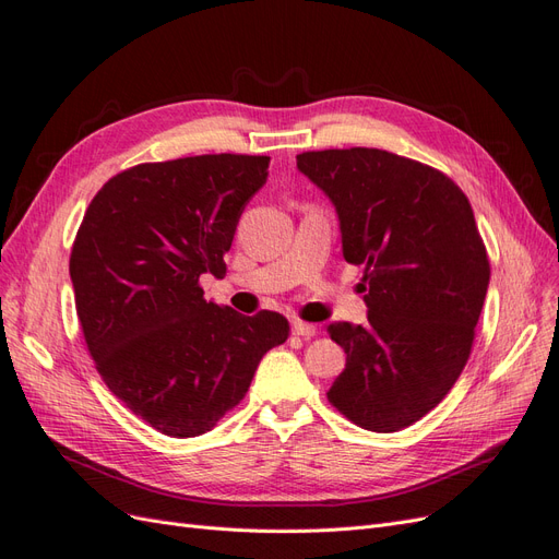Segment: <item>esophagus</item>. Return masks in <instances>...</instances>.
<instances>
[{
	"instance_id": "1",
	"label": "esophagus",
	"mask_w": 559,
	"mask_h": 559,
	"mask_svg": "<svg viewBox=\"0 0 559 559\" xmlns=\"http://www.w3.org/2000/svg\"><path fill=\"white\" fill-rule=\"evenodd\" d=\"M292 331H294V335H300V337H312V335H317V326H314V324H308V321H300V319L294 321Z\"/></svg>"
}]
</instances>
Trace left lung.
Returning <instances> with one entry per match:
<instances>
[{
  "label": "left lung",
  "instance_id": "1",
  "mask_svg": "<svg viewBox=\"0 0 559 559\" xmlns=\"http://www.w3.org/2000/svg\"><path fill=\"white\" fill-rule=\"evenodd\" d=\"M298 170L335 205L345 261L364 265L368 324L329 326L347 354L329 403L368 431L411 427L448 396L476 337L489 259L471 202L382 148L302 151Z\"/></svg>",
  "mask_w": 559,
  "mask_h": 559
}]
</instances>
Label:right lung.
Wrapping results in <instances>:
<instances>
[{
    "label": "right lung",
    "instance_id": "right-lung-1",
    "mask_svg": "<svg viewBox=\"0 0 559 559\" xmlns=\"http://www.w3.org/2000/svg\"><path fill=\"white\" fill-rule=\"evenodd\" d=\"M267 156L205 154L111 177L83 214L70 275L83 341L126 408L173 438L216 427L238 405L289 321L205 300L200 275L226 251Z\"/></svg>",
    "mask_w": 559,
    "mask_h": 559
}]
</instances>
